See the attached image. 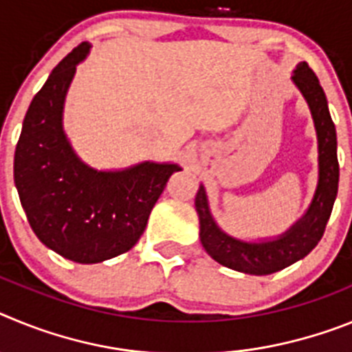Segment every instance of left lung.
Segmentation results:
<instances>
[{
  "mask_svg": "<svg viewBox=\"0 0 352 352\" xmlns=\"http://www.w3.org/2000/svg\"><path fill=\"white\" fill-rule=\"evenodd\" d=\"M292 82L296 84L309 104L319 142V183L307 213L278 238L252 243L226 234L214 223L203 185L199 186L195 195V210L201 222L199 236L204 250L222 266L248 275L280 272L310 254L324 234L338 192L337 132L329 116L324 91L312 68L305 61H301L292 74Z\"/></svg>",
  "mask_w": 352,
  "mask_h": 352,
  "instance_id": "1",
  "label": "left lung"
}]
</instances>
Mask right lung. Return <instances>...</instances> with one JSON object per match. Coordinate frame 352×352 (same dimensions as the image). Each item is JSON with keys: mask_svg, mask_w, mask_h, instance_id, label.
Here are the masks:
<instances>
[{"mask_svg": "<svg viewBox=\"0 0 352 352\" xmlns=\"http://www.w3.org/2000/svg\"><path fill=\"white\" fill-rule=\"evenodd\" d=\"M88 42L60 61L31 100L14 158V179L28 222L43 245L74 263L113 259L138 243L176 164L142 162L96 170L72 149L63 104Z\"/></svg>", "mask_w": 352, "mask_h": 352, "instance_id": "obj_1", "label": "right lung"}]
</instances>
